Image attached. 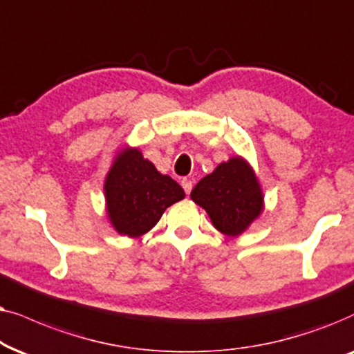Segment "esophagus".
Returning a JSON list of instances; mask_svg holds the SVG:
<instances>
[{
  "label": "esophagus",
  "instance_id": "esophagus-1",
  "mask_svg": "<svg viewBox=\"0 0 354 354\" xmlns=\"http://www.w3.org/2000/svg\"><path fill=\"white\" fill-rule=\"evenodd\" d=\"M181 186H183V189H185L186 194H191V191H192V181L189 180V178H183V180H181Z\"/></svg>",
  "mask_w": 354,
  "mask_h": 354
}]
</instances>
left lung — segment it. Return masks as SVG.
I'll use <instances>...</instances> for the list:
<instances>
[{"label": "left lung", "instance_id": "obj_1", "mask_svg": "<svg viewBox=\"0 0 354 354\" xmlns=\"http://www.w3.org/2000/svg\"><path fill=\"white\" fill-rule=\"evenodd\" d=\"M191 197L204 207L215 228L228 236L243 233L262 210V192L256 176L238 157L202 178Z\"/></svg>", "mask_w": 354, "mask_h": 354}]
</instances>
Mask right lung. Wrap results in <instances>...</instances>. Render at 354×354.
<instances>
[{
	"instance_id": "right-lung-1",
	"label": "right lung",
	"mask_w": 354,
	"mask_h": 354,
	"mask_svg": "<svg viewBox=\"0 0 354 354\" xmlns=\"http://www.w3.org/2000/svg\"><path fill=\"white\" fill-rule=\"evenodd\" d=\"M108 215L121 234L140 236L153 228L185 191L169 176L160 174L136 149L118 155L105 181Z\"/></svg>"
}]
</instances>
